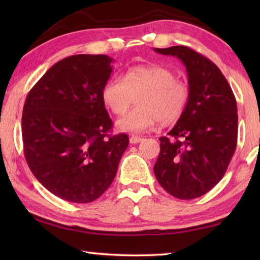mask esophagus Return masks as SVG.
<instances>
[{
    "instance_id": "esophagus-1",
    "label": "esophagus",
    "mask_w": 260,
    "mask_h": 260,
    "mask_svg": "<svg viewBox=\"0 0 260 260\" xmlns=\"http://www.w3.org/2000/svg\"><path fill=\"white\" fill-rule=\"evenodd\" d=\"M143 139L142 138H140V136H136V135H132L131 138H129V142L132 143V144H136V143H139V142H141V141H142Z\"/></svg>"
}]
</instances>
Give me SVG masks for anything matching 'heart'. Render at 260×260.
I'll use <instances>...</instances> for the list:
<instances>
[{
    "instance_id": "b5f03b06",
    "label": "heart",
    "mask_w": 260,
    "mask_h": 260,
    "mask_svg": "<svg viewBox=\"0 0 260 260\" xmlns=\"http://www.w3.org/2000/svg\"><path fill=\"white\" fill-rule=\"evenodd\" d=\"M138 95V107L117 121L118 129L127 133H142L159 120L171 125L179 120L188 104L189 88L170 69L158 65L135 67L124 77L116 76L105 82L102 98L111 111L124 114Z\"/></svg>"
}]
</instances>
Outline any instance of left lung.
<instances>
[{"mask_svg":"<svg viewBox=\"0 0 260 260\" xmlns=\"http://www.w3.org/2000/svg\"><path fill=\"white\" fill-rule=\"evenodd\" d=\"M186 67L189 100L182 116L160 141L153 172L180 200L210 191L225 175L237 142V107L230 83L206 57L184 46L153 48Z\"/></svg>","mask_w":260,"mask_h":260,"instance_id":"8db88e82","label":"left lung"}]
</instances>
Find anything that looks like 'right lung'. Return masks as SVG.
<instances>
[{
  "mask_svg": "<svg viewBox=\"0 0 260 260\" xmlns=\"http://www.w3.org/2000/svg\"><path fill=\"white\" fill-rule=\"evenodd\" d=\"M112 61L107 55L67 57L43 74L25 101L26 161L43 187L71 203L98 200L128 147L126 134H108L112 120L102 90Z\"/></svg>",
  "mask_w": 260,
  "mask_h": 260,
  "instance_id": "right-lung-1",
  "label": "right lung"
}]
</instances>
